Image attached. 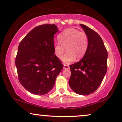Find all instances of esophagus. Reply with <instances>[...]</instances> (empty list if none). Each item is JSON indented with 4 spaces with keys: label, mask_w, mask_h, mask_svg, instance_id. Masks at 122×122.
Returning a JSON list of instances; mask_svg holds the SVG:
<instances>
[{
    "label": "esophagus",
    "mask_w": 122,
    "mask_h": 122,
    "mask_svg": "<svg viewBox=\"0 0 122 122\" xmlns=\"http://www.w3.org/2000/svg\"><path fill=\"white\" fill-rule=\"evenodd\" d=\"M64 68L65 69H68L70 68V66H69L68 65H64Z\"/></svg>",
    "instance_id": "esophagus-1"
}]
</instances>
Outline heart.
Masks as SVG:
<instances>
[{"label": "heart", "instance_id": "b5f03b06", "mask_svg": "<svg viewBox=\"0 0 122 122\" xmlns=\"http://www.w3.org/2000/svg\"><path fill=\"white\" fill-rule=\"evenodd\" d=\"M60 42L54 44V52L57 57L61 58L63 54L62 61L65 64H70L76 58L80 60L84 56L88 47V38L84 32L78 29L69 28L58 35Z\"/></svg>", "mask_w": 122, "mask_h": 122}]
</instances>
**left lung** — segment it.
I'll list each match as a JSON object with an SVG mask.
<instances>
[{"label":"left lung","mask_w":122,"mask_h":122,"mask_svg":"<svg viewBox=\"0 0 122 122\" xmlns=\"http://www.w3.org/2000/svg\"><path fill=\"white\" fill-rule=\"evenodd\" d=\"M88 38L87 52L81 61L70 65L69 86L79 95H88L99 87L107 71V52L96 32L81 24Z\"/></svg>","instance_id":"obj_1"}]
</instances>
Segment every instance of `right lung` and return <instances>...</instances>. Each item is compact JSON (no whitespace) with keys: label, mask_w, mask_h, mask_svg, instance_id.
<instances>
[{"label":"right lung","mask_w":122,"mask_h":122,"mask_svg":"<svg viewBox=\"0 0 122 122\" xmlns=\"http://www.w3.org/2000/svg\"><path fill=\"white\" fill-rule=\"evenodd\" d=\"M55 24L41 25L31 30L20 42L15 60L18 79L33 94L43 95L54 87L64 67L54 52Z\"/></svg>","instance_id":"1"}]
</instances>
